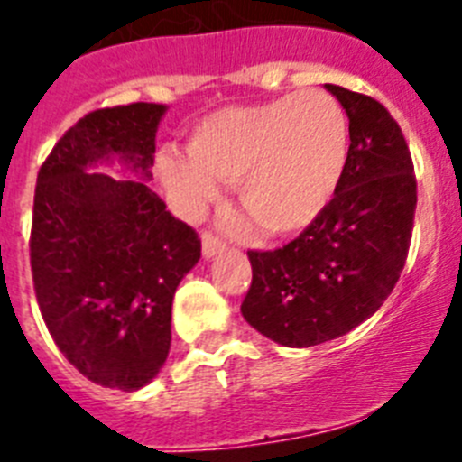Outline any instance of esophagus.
I'll list each match as a JSON object with an SVG mask.
<instances>
[{"instance_id":"esophagus-1","label":"esophagus","mask_w":462,"mask_h":462,"mask_svg":"<svg viewBox=\"0 0 462 462\" xmlns=\"http://www.w3.org/2000/svg\"><path fill=\"white\" fill-rule=\"evenodd\" d=\"M201 245H203V256H206V259H212V256L219 254V252L226 247V245H224V240L219 238V236L210 234V231H203Z\"/></svg>"}]
</instances>
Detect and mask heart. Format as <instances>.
<instances>
[{
    "mask_svg": "<svg viewBox=\"0 0 462 462\" xmlns=\"http://www.w3.org/2000/svg\"><path fill=\"white\" fill-rule=\"evenodd\" d=\"M189 159L164 154L162 178L189 210L236 185L261 234L284 238L308 228L333 201L349 159V122L324 89H303L203 117L187 143Z\"/></svg>",
    "mask_w": 462,
    "mask_h": 462,
    "instance_id": "1",
    "label": "heart"
}]
</instances>
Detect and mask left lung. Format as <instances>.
Wrapping results in <instances>:
<instances>
[{"label":"left lung","mask_w":462,"mask_h":462,"mask_svg":"<svg viewBox=\"0 0 462 462\" xmlns=\"http://www.w3.org/2000/svg\"><path fill=\"white\" fill-rule=\"evenodd\" d=\"M349 117V159L319 219L280 250H250L240 312L284 346L336 340L373 317L405 268L416 210L407 141L368 94L326 85Z\"/></svg>","instance_id":"left-lung-1"}]
</instances>
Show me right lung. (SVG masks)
<instances>
[{"label": "right lung", "mask_w": 462, "mask_h": 462, "mask_svg": "<svg viewBox=\"0 0 462 462\" xmlns=\"http://www.w3.org/2000/svg\"><path fill=\"white\" fill-rule=\"evenodd\" d=\"M164 104L80 117L41 164L30 263L36 303L60 352L89 382L136 391L171 349V305L201 259L194 228L148 185ZM117 161L142 180L92 174Z\"/></svg>", "instance_id": "right-lung-1"}]
</instances>
